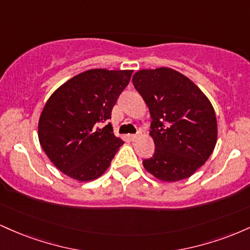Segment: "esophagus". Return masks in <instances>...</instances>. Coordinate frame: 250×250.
<instances>
[{
    "mask_svg": "<svg viewBox=\"0 0 250 250\" xmlns=\"http://www.w3.org/2000/svg\"><path fill=\"white\" fill-rule=\"evenodd\" d=\"M140 137H141V131H139V133H136V134L130 135V136H129V139H130L131 141H136V140L140 139Z\"/></svg>",
    "mask_w": 250,
    "mask_h": 250,
    "instance_id": "obj_1",
    "label": "esophagus"
}]
</instances>
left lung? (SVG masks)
Segmentation results:
<instances>
[{
    "label": "left lung",
    "mask_w": 250,
    "mask_h": 250,
    "mask_svg": "<svg viewBox=\"0 0 250 250\" xmlns=\"http://www.w3.org/2000/svg\"><path fill=\"white\" fill-rule=\"evenodd\" d=\"M133 84L148 105L153 157L143 161L162 182L190 177L205 165L217 141V121L210 101L187 76L171 68L142 69Z\"/></svg>",
    "instance_id": "1"
}]
</instances>
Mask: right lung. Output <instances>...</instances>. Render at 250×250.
I'll return each instance as SVG.
<instances>
[{"label":"right lung","instance_id":"right-lung-1","mask_svg":"<svg viewBox=\"0 0 250 250\" xmlns=\"http://www.w3.org/2000/svg\"><path fill=\"white\" fill-rule=\"evenodd\" d=\"M133 70L90 69L51 94L39 120V141L53 165L80 182L96 180L110 166L122 139L107 122Z\"/></svg>","mask_w":250,"mask_h":250}]
</instances>
